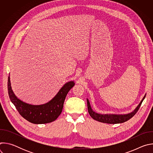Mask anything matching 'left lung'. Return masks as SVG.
<instances>
[{"mask_svg": "<svg viewBox=\"0 0 153 153\" xmlns=\"http://www.w3.org/2000/svg\"><path fill=\"white\" fill-rule=\"evenodd\" d=\"M146 94L143 96V99L139 103V105L136 106L134 110L131 113L128 114H100L95 112L91 106L90 101L88 99H86L87 100V106H88V110L90 116L94 120H97L100 122L106 123H110V124H116V123H123L131 118L133 117L135 114L137 112L138 110L139 109L143 100L145 98Z\"/></svg>", "mask_w": 153, "mask_h": 153, "instance_id": "left-lung-1", "label": "left lung"}]
</instances>
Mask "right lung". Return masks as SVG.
Segmentation results:
<instances>
[{
    "mask_svg": "<svg viewBox=\"0 0 153 153\" xmlns=\"http://www.w3.org/2000/svg\"><path fill=\"white\" fill-rule=\"evenodd\" d=\"M74 85L73 80L65 83L51 100L42 105H31L19 99L12 90L10 76L8 79V91L11 102L22 116L31 123L43 124L57 119L62 111L65 97Z\"/></svg>",
    "mask_w": 153,
    "mask_h": 153,
    "instance_id": "right-lung-1",
    "label": "right lung"
}]
</instances>
